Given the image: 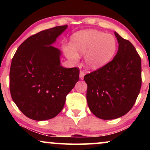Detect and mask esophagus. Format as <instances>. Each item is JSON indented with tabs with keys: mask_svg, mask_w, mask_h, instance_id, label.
<instances>
[{
	"mask_svg": "<svg viewBox=\"0 0 150 150\" xmlns=\"http://www.w3.org/2000/svg\"><path fill=\"white\" fill-rule=\"evenodd\" d=\"M84 76H85V72H84L83 71H80V79H84Z\"/></svg>",
	"mask_w": 150,
	"mask_h": 150,
	"instance_id": "obj_1",
	"label": "esophagus"
}]
</instances>
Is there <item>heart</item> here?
<instances>
[{
  "instance_id": "heart-1",
  "label": "heart",
  "mask_w": 150,
  "mask_h": 150,
  "mask_svg": "<svg viewBox=\"0 0 150 150\" xmlns=\"http://www.w3.org/2000/svg\"><path fill=\"white\" fill-rule=\"evenodd\" d=\"M71 46L64 48L65 54L73 61L79 60V54L85 55V62L89 68L104 67L113 59L117 49L115 38L110 34L96 30H87L74 34Z\"/></svg>"
}]
</instances>
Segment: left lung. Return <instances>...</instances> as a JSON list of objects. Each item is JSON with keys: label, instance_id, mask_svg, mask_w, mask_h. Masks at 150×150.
<instances>
[{"label": "left lung", "instance_id": "8db88e82", "mask_svg": "<svg viewBox=\"0 0 150 150\" xmlns=\"http://www.w3.org/2000/svg\"><path fill=\"white\" fill-rule=\"evenodd\" d=\"M119 43L114 59L87 74V100L92 113L102 120L120 117L130 110L141 87V59L134 46L115 33Z\"/></svg>", "mask_w": 150, "mask_h": 150}]
</instances>
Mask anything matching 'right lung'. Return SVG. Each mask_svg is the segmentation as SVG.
Returning a JSON list of instances; mask_svg holds the SVG:
<instances>
[{
	"mask_svg": "<svg viewBox=\"0 0 150 150\" xmlns=\"http://www.w3.org/2000/svg\"><path fill=\"white\" fill-rule=\"evenodd\" d=\"M67 27L55 26L33 35L18 47L12 59L9 72L12 100L24 115L33 120L57 116L79 80V67L61 66L60 50L50 46Z\"/></svg>",
	"mask_w": 150,
	"mask_h": 150,
	"instance_id": "add662e5",
	"label": "right lung"
}]
</instances>
